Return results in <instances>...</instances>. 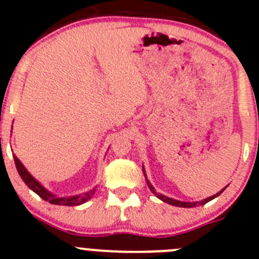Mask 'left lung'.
Here are the masks:
<instances>
[{
  "instance_id": "obj_1",
  "label": "left lung",
  "mask_w": 259,
  "mask_h": 259,
  "mask_svg": "<svg viewBox=\"0 0 259 259\" xmlns=\"http://www.w3.org/2000/svg\"><path fill=\"white\" fill-rule=\"evenodd\" d=\"M143 171H144V176H145V170H143ZM145 178H146V176H145ZM146 183H148V187H149V189L151 190V193H154V194H155L156 197L159 198V199L163 200V202H165V203H168V204H170V205H176V207H182V208H193V207H197V205H203V204H205V203H208V202H209V200L214 199V198L218 197L219 194H222V193H223V190L227 188V187H226V188H224V189H222L221 192H218V193H217V194L211 195V197H209V198H205V199H203L202 202H180V200L171 199V198L165 197V195L159 194V193L155 192V189H154V187L150 184V182H149L148 179H146Z\"/></svg>"
}]
</instances>
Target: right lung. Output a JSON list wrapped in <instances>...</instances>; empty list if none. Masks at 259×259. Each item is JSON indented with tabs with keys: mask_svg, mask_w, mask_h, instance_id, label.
I'll return each instance as SVG.
<instances>
[{
	"mask_svg": "<svg viewBox=\"0 0 259 259\" xmlns=\"http://www.w3.org/2000/svg\"><path fill=\"white\" fill-rule=\"evenodd\" d=\"M14 159H15V164H16L18 174H20L21 179L25 182V184L27 185L31 190H33L36 194L40 195L44 200L51 203V204L74 207V205L82 204V203H85L86 200H89L94 194H95V188H94V189L89 190V192L83 193V194L72 195V197H57V195L52 194V193H50L49 190H46L45 188H44L42 185L37 182V180H36L30 173H28L27 169L23 166V164L21 163L20 159H18L16 155H14Z\"/></svg>",
	"mask_w": 259,
	"mask_h": 259,
	"instance_id": "add662e5",
	"label": "right lung"
}]
</instances>
